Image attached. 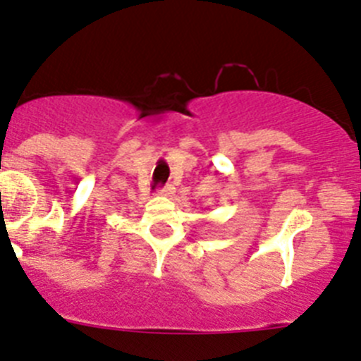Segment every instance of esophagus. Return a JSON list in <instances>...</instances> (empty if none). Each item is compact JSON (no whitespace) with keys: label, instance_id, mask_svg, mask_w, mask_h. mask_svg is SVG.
Here are the masks:
<instances>
[{"label":"esophagus","instance_id":"34e87169","mask_svg":"<svg viewBox=\"0 0 361 361\" xmlns=\"http://www.w3.org/2000/svg\"><path fill=\"white\" fill-rule=\"evenodd\" d=\"M176 192V188H174V185H171V183H167L165 185L164 188H160V190H158V196H164V197H171L173 196V194Z\"/></svg>","mask_w":361,"mask_h":361}]
</instances>
